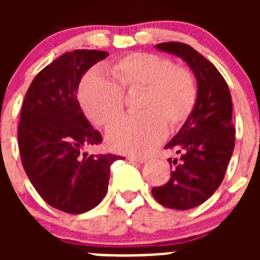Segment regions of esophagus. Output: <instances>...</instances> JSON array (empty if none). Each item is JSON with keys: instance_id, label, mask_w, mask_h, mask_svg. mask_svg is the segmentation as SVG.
Wrapping results in <instances>:
<instances>
[{"instance_id": "1", "label": "esophagus", "mask_w": 260, "mask_h": 260, "mask_svg": "<svg viewBox=\"0 0 260 260\" xmlns=\"http://www.w3.org/2000/svg\"><path fill=\"white\" fill-rule=\"evenodd\" d=\"M127 159L131 162H138V164H145L147 161L143 157H136V156H127Z\"/></svg>"}]
</instances>
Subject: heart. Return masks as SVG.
Listing matches in <instances>:
<instances>
[{
  "label": "heart",
  "mask_w": 260,
  "mask_h": 260,
  "mask_svg": "<svg viewBox=\"0 0 260 260\" xmlns=\"http://www.w3.org/2000/svg\"><path fill=\"white\" fill-rule=\"evenodd\" d=\"M114 81L90 70L80 81L78 96L84 114L94 125L107 127L123 111V91L142 89L137 115H128L107 132V143L118 152L147 154L166 136V127L177 129L190 118L199 89L190 69L164 55L131 52L108 65Z\"/></svg>",
  "instance_id": "obj_1"
}]
</instances>
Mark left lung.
<instances>
[{"instance_id":"8db88e82","label":"left lung","mask_w":260,"mask_h":260,"mask_svg":"<svg viewBox=\"0 0 260 260\" xmlns=\"http://www.w3.org/2000/svg\"><path fill=\"white\" fill-rule=\"evenodd\" d=\"M156 48L185 60L196 77L199 96L192 114L165 146L180 153L169 158L171 177L152 195L165 208L187 210L205 203L217 190L235 146L229 86L219 70L187 44L162 43Z\"/></svg>"}]
</instances>
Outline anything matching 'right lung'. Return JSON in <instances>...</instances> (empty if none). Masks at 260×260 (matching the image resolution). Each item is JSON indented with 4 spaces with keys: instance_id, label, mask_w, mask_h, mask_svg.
I'll return each instance as SVG.
<instances>
[{
    "instance_id": "obj_1",
    "label": "right lung",
    "mask_w": 260,
    "mask_h": 260,
    "mask_svg": "<svg viewBox=\"0 0 260 260\" xmlns=\"http://www.w3.org/2000/svg\"><path fill=\"white\" fill-rule=\"evenodd\" d=\"M107 56L101 50L62 54L34 78L21 108L17 138L26 175L50 206L68 214H83L103 200L112 164L120 158L81 152L99 145L102 136L81 111L78 86Z\"/></svg>"
}]
</instances>
